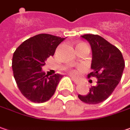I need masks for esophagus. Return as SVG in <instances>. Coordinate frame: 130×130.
<instances>
[{
	"label": "esophagus",
	"instance_id": "1",
	"mask_svg": "<svg viewBox=\"0 0 130 130\" xmlns=\"http://www.w3.org/2000/svg\"><path fill=\"white\" fill-rule=\"evenodd\" d=\"M71 78H72V80H73V81L74 82V83L76 84H78L79 83V81H78V80H77L76 78H73V77H72Z\"/></svg>",
	"mask_w": 130,
	"mask_h": 130
}]
</instances>
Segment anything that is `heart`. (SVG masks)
Masks as SVG:
<instances>
[{
    "label": "heart",
    "mask_w": 130,
    "mask_h": 130,
    "mask_svg": "<svg viewBox=\"0 0 130 130\" xmlns=\"http://www.w3.org/2000/svg\"><path fill=\"white\" fill-rule=\"evenodd\" d=\"M70 72H71V74H73V75H76L78 73V71H76V70H71Z\"/></svg>",
    "instance_id": "obj_1"
}]
</instances>
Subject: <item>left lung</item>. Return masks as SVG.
<instances>
[{"label":"left lung","instance_id":"obj_1","mask_svg":"<svg viewBox=\"0 0 130 130\" xmlns=\"http://www.w3.org/2000/svg\"><path fill=\"white\" fill-rule=\"evenodd\" d=\"M82 38L89 43L92 53V72L88 74V77H96L98 82L86 95L78 94V97L85 103L98 104L110 96L121 81L124 60L120 50L103 37L86 34Z\"/></svg>","mask_w":130,"mask_h":130}]
</instances>
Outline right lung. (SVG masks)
<instances>
[{"label": "right lung", "instance_id": "right-lung-1", "mask_svg": "<svg viewBox=\"0 0 130 130\" xmlns=\"http://www.w3.org/2000/svg\"><path fill=\"white\" fill-rule=\"evenodd\" d=\"M65 39L49 34H38L25 41L14 52V77L21 93L30 101L44 103L55 92L63 76L57 73L48 77L42 71V67Z\"/></svg>", "mask_w": 130, "mask_h": 130}]
</instances>
